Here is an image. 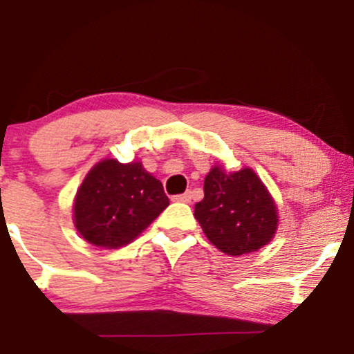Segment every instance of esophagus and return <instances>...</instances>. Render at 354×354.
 Masks as SVG:
<instances>
[{
	"label": "esophagus",
	"instance_id": "34e87169",
	"mask_svg": "<svg viewBox=\"0 0 354 354\" xmlns=\"http://www.w3.org/2000/svg\"><path fill=\"white\" fill-rule=\"evenodd\" d=\"M191 198H193V194H191V191H186V193L178 194V196H173V201H178V203H189Z\"/></svg>",
	"mask_w": 354,
	"mask_h": 354
}]
</instances>
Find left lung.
<instances>
[{
  "label": "left lung",
  "instance_id": "obj_1",
  "mask_svg": "<svg viewBox=\"0 0 354 354\" xmlns=\"http://www.w3.org/2000/svg\"><path fill=\"white\" fill-rule=\"evenodd\" d=\"M194 218L211 245L228 256L261 250L278 230V206L251 168L228 171L214 165L205 178V198Z\"/></svg>",
  "mask_w": 354,
  "mask_h": 354
}]
</instances>
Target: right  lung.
Listing matches in <instances>:
<instances>
[{"label": "right lung", "mask_w": 354, "mask_h": 354, "mask_svg": "<svg viewBox=\"0 0 354 354\" xmlns=\"http://www.w3.org/2000/svg\"><path fill=\"white\" fill-rule=\"evenodd\" d=\"M168 205L161 181L141 161L104 158L76 191L73 223L89 245L118 250L135 241Z\"/></svg>", "instance_id": "right-lung-1"}]
</instances>
